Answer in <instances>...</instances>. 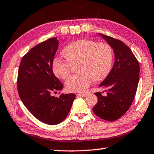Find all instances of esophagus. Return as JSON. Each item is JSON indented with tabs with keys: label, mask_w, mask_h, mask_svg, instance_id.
Masks as SVG:
<instances>
[{
	"label": "esophagus",
	"mask_w": 154,
	"mask_h": 154,
	"mask_svg": "<svg viewBox=\"0 0 154 154\" xmlns=\"http://www.w3.org/2000/svg\"><path fill=\"white\" fill-rule=\"evenodd\" d=\"M77 97H86V93H77Z\"/></svg>",
	"instance_id": "obj_1"
}]
</instances>
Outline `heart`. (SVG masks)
<instances>
[{
	"label": "heart",
	"instance_id": "b5f03b06",
	"mask_svg": "<svg viewBox=\"0 0 154 154\" xmlns=\"http://www.w3.org/2000/svg\"><path fill=\"white\" fill-rule=\"evenodd\" d=\"M66 60L54 59L52 71L57 77L66 79L70 76L72 66H76L78 73L66 81L68 92L84 91L91 80L100 82L104 79L111 70L113 52L107 43L81 39L70 43L61 52Z\"/></svg>",
	"mask_w": 154,
	"mask_h": 154
}]
</instances>
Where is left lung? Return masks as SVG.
<instances>
[{"label":"left lung","instance_id":"left-lung-1","mask_svg":"<svg viewBox=\"0 0 154 154\" xmlns=\"http://www.w3.org/2000/svg\"><path fill=\"white\" fill-rule=\"evenodd\" d=\"M113 49V67L99 87L106 88V95L95 93L97 102L93 108L96 116L106 121H115L129 109L136 95L140 77L136 57L122 41L100 34Z\"/></svg>","mask_w":154,"mask_h":154}]
</instances>
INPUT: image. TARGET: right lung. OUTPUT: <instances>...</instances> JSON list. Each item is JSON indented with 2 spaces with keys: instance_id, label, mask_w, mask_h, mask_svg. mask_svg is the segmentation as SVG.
I'll return each mask as SVG.
<instances>
[{
  "instance_id": "1",
  "label": "right lung",
  "mask_w": 154,
  "mask_h": 154,
  "mask_svg": "<svg viewBox=\"0 0 154 154\" xmlns=\"http://www.w3.org/2000/svg\"><path fill=\"white\" fill-rule=\"evenodd\" d=\"M58 45L57 38L36 45L23 57L18 72L20 100L37 120L50 125L65 120L76 97L73 93H63L59 97L52 95L63 89L52 68Z\"/></svg>"
}]
</instances>
